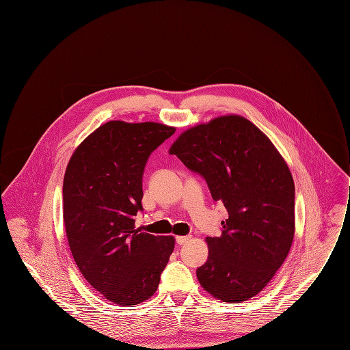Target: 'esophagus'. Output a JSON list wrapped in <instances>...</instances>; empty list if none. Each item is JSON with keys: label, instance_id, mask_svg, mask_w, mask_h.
Listing matches in <instances>:
<instances>
[{"label": "esophagus", "instance_id": "obj_1", "mask_svg": "<svg viewBox=\"0 0 350 350\" xmlns=\"http://www.w3.org/2000/svg\"><path fill=\"white\" fill-rule=\"evenodd\" d=\"M190 238H191L190 235H185V237H183V235H179V237H176V243H178V245H183V243H186Z\"/></svg>", "mask_w": 350, "mask_h": 350}]
</instances>
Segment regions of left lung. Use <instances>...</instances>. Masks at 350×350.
<instances>
[{
	"label": "left lung",
	"instance_id": "obj_1",
	"mask_svg": "<svg viewBox=\"0 0 350 350\" xmlns=\"http://www.w3.org/2000/svg\"><path fill=\"white\" fill-rule=\"evenodd\" d=\"M208 183L228 219L208 237L200 284L223 302L257 295L283 264L294 238V182L269 138L239 115L212 119L182 133L170 148Z\"/></svg>",
	"mask_w": 350,
	"mask_h": 350
}]
</instances>
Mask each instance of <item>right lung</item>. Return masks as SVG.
I'll return each mask as SVG.
<instances>
[{"label":"right lung","instance_id":"1","mask_svg":"<svg viewBox=\"0 0 350 350\" xmlns=\"http://www.w3.org/2000/svg\"><path fill=\"white\" fill-rule=\"evenodd\" d=\"M175 127L112 120L74 152L63 183V217L74 260L85 279L118 305L150 298L174 252L172 235L135 228L142 175L150 153Z\"/></svg>","mask_w":350,"mask_h":350}]
</instances>
